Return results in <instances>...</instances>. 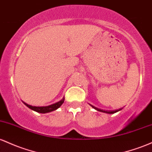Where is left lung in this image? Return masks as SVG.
Returning <instances> with one entry per match:
<instances>
[{"label":"left lung","mask_w":152,"mask_h":152,"mask_svg":"<svg viewBox=\"0 0 152 152\" xmlns=\"http://www.w3.org/2000/svg\"><path fill=\"white\" fill-rule=\"evenodd\" d=\"M99 110H100V111H103V112H104V113H115V112H117L118 110H110V111H108V110H100V109H99Z\"/></svg>","instance_id":"obj_1"}]
</instances>
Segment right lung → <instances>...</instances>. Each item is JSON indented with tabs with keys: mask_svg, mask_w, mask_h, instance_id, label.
Masks as SVG:
<instances>
[{
	"mask_svg": "<svg viewBox=\"0 0 152 152\" xmlns=\"http://www.w3.org/2000/svg\"><path fill=\"white\" fill-rule=\"evenodd\" d=\"M64 98H62V100H59V102L52 104V105H47V106H41V107H36V106H31V105H28V104H26L28 108L31 109V110H34V111L38 112L40 113H49V112L54 111V110H57V108H59V107L62 105V104L64 103Z\"/></svg>",
	"mask_w": 152,
	"mask_h": 152,
	"instance_id": "right-lung-1",
	"label": "right lung"
}]
</instances>
